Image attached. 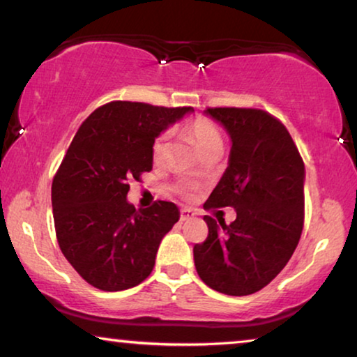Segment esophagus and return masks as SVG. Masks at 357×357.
<instances>
[{
	"mask_svg": "<svg viewBox=\"0 0 357 357\" xmlns=\"http://www.w3.org/2000/svg\"><path fill=\"white\" fill-rule=\"evenodd\" d=\"M195 213L190 208H183L181 210V222H188V220H192Z\"/></svg>",
	"mask_w": 357,
	"mask_h": 357,
	"instance_id": "obj_1",
	"label": "esophagus"
}]
</instances>
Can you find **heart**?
I'll use <instances>...</instances> for the list:
<instances>
[{
  "label": "heart",
  "instance_id": "obj_1",
  "mask_svg": "<svg viewBox=\"0 0 357 357\" xmlns=\"http://www.w3.org/2000/svg\"><path fill=\"white\" fill-rule=\"evenodd\" d=\"M188 137L192 140L204 155L213 149L223 147V135L220 132L217 124L205 116H197L184 126ZM152 160L153 163H162L167 157V134H160L152 144Z\"/></svg>",
  "mask_w": 357,
  "mask_h": 357
}]
</instances>
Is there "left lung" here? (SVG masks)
<instances>
[{"label":"left lung","instance_id":"8db88e82","mask_svg":"<svg viewBox=\"0 0 357 357\" xmlns=\"http://www.w3.org/2000/svg\"><path fill=\"white\" fill-rule=\"evenodd\" d=\"M231 135L229 165L205 210L233 207L231 225L208 215L194 245L200 280L218 293L248 296L284 268L304 227V162L284 124L259 108H207Z\"/></svg>","mask_w":357,"mask_h":357}]
</instances>
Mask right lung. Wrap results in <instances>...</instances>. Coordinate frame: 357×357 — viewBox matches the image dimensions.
I'll return each instance as SVG.
<instances>
[{
  "label": "right lung",
  "instance_id": "1",
  "mask_svg": "<svg viewBox=\"0 0 357 357\" xmlns=\"http://www.w3.org/2000/svg\"><path fill=\"white\" fill-rule=\"evenodd\" d=\"M188 112L116 100L74 135L52 184L54 231L64 257L93 288L129 289L152 273L178 207L157 200L135 210L126 195L130 181L152 169L155 137Z\"/></svg>",
  "mask_w": 357,
  "mask_h": 357
}]
</instances>
